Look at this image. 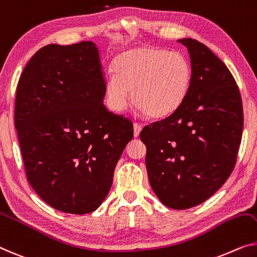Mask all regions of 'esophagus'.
Returning <instances> with one entry per match:
<instances>
[{
  "label": "esophagus",
  "instance_id": "1",
  "mask_svg": "<svg viewBox=\"0 0 257 257\" xmlns=\"http://www.w3.org/2000/svg\"><path fill=\"white\" fill-rule=\"evenodd\" d=\"M141 130H142V125L139 123V122H135V123H134V136L139 137Z\"/></svg>",
  "mask_w": 257,
  "mask_h": 257
}]
</instances>
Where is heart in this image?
<instances>
[{"label":"heart","instance_id":"1","mask_svg":"<svg viewBox=\"0 0 257 257\" xmlns=\"http://www.w3.org/2000/svg\"><path fill=\"white\" fill-rule=\"evenodd\" d=\"M113 67L105 94L115 112L127 107L129 92L136 108L151 118H163L173 114L188 94L191 68L179 52L143 46L122 53Z\"/></svg>","mask_w":257,"mask_h":257}]
</instances>
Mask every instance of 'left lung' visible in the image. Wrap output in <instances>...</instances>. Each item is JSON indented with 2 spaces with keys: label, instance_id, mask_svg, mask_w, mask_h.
Instances as JSON below:
<instances>
[{
  "label": "left lung",
  "instance_id": "1",
  "mask_svg": "<svg viewBox=\"0 0 257 257\" xmlns=\"http://www.w3.org/2000/svg\"><path fill=\"white\" fill-rule=\"evenodd\" d=\"M188 48L191 82L182 105L142 129L148 177L163 204L193 208L224 185L235 166L243 128L242 101L231 71L205 45Z\"/></svg>",
  "mask_w": 257,
  "mask_h": 257
}]
</instances>
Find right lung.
<instances>
[{"label":"right lung","mask_w":257,"mask_h":257,"mask_svg":"<svg viewBox=\"0 0 257 257\" xmlns=\"http://www.w3.org/2000/svg\"><path fill=\"white\" fill-rule=\"evenodd\" d=\"M105 76L92 41L47 45L19 78L15 128L28 181L59 211L99 208L133 140V122L104 105Z\"/></svg>","instance_id":"add662e5"}]
</instances>
